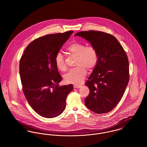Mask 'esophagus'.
Masks as SVG:
<instances>
[{"mask_svg": "<svg viewBox=\"0 0 147 147\" xmlns=\"http://www.w3.org/2000/svg\"><path fill=\"white\" fill-rule=\"evenodd\" d=\"M80 87V85H78V84H74V88H79Z\"/></svg>", "mask_w": 147, "mask_h": 147, "instance_id": "1", "label": "esophagus"}]
</instances>
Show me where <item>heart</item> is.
I'll return each instance as SVG.
<instances>
[{
  "label": "heart",
  "instance_id": "b5f03b06",
  "mask_svg": "<svg viewBox=\"0 0 147 147\" xmlns=\"http://www.w3.org/2000/svg\"><path fill=\"white\" fill-rule=\"evenodd\" d=\"M68 53L76 57L75 68L71 69L65 75L64 80L67 83L80 84L87 74L86 69H93L98 60V54L96 48L93 46H88L80 42H75L70 44L66 49ZM55 64L58 69L65 71L67 69L65 58L62 54L58 53L55 58Z\"/></svg>",
  "mask_w": 147,
  "mask_h": 147
}]
</instances>
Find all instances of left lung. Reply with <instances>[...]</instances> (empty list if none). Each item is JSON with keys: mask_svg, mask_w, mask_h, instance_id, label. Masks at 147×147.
<instances>
[{"mask_svg": "<svg viewBox=\"0 0 147 147\" xmlns=\"http://www.w3.org/2000/svg\"><path fill=\"white\" fill-rule=\"evenodd\" d=\"M75 36L88 41L98 54L97 64L85 84L89 89L85 105L97 114L110 112L121 101L129 82L126 51L114 36L107 33L89 30Z\"/></svg>", "mask_w": 147, "mask_h": 147, "instance_id": "obj_1", "label": "left lung"}]
</instances>
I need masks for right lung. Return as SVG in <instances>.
<instances>
[{
    "instance_id": "add662e5",
    "label": "right lung",
    "mask_w": 147,
    "mask_h": 147,
    "mask_svg": "<svg viewBox=\"0 0 147 147\" xmlns=\"http://www.w3.org/2000/svg\"><path fill=\"white\" fill-rule=\"evenodd\" d=\"M73 31L47 34L33 41L21 56L19 71L24 94L32 108L43 117L59 115L72 84L59 86L62 78L55 55Z\"/></svg>"
}]
</instances>
